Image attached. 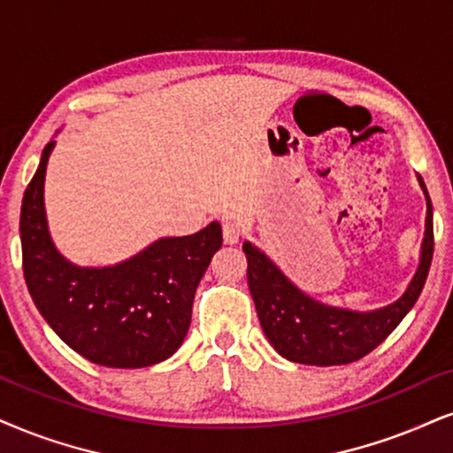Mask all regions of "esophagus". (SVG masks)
<instances>
[{"label": "esophagus", "mask_w": 453, "mask_h": 453, "mask_svg": "<svg viewBox=\"0 0 453 453\" xmlns=\"http://www.w3.org/2000/svg\"><path fill=\"white\" fill-rule=\"evenodd\" d=\"M222 239H225V243L228 245L237 243L239 239H242V228H239L237 222L226 220L225 225H222Z\"/></svg>", "instance_id": "obj_1"}]
</instances>
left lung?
I'll list each match as a JSON object with an SVG mask.
<instances>
[{
    "label": "left lung",
    "instance_id": "obj_1",
    "mask_svg": "<svg viewBox=\"0 0 453 453\" xmlns=\"http://www.w3.org/2000/svg\"><path fill=\"white\" fill-rule=\"evenodd\" d=\"M418 182L426 195V228L420 248V265L401 298L382 309L350 311L323 304L296 288L262 250L250 242L243 243L250 294L254 298L262 332L279 355L304 365H346L372 353L403 321L426 283L434 250L431 197L420 176Z\"/></svg>",
    "mask_w": 453,
    "mask_h": 453
}]
</instances>
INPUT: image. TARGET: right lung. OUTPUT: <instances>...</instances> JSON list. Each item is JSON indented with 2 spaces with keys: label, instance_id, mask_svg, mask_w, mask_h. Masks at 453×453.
<instances>
[{
  "label": "right lung",
  "instance_id": "right-lung-1",
  "mask_svg": "<svg viewBox=\"0 0 453 453\" xmlns=\"http://www.w3.org/2000/svg\"><path fill=\"white\" fill-rule=\"evenodd\" d=\"M50 141L20 208L22 271L29 294L65 344L104 367H149L180 349L193 298L222 226L210 222L187 237H161L113 266H77L50 237L43 180Z\"/></svg>",
  "mask_w": 453,
  "mask_h": 453
}]
</instances>
